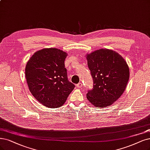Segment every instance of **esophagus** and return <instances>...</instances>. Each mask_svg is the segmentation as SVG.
<instances>
[{
	"label": "esophagus",
	"instance_id": "1",
	"mask_svg": "<svg viewBox=\"0 0 150 150\" xmlns=\"http://www.w3.org/2000/svg\"><path fill=\"white\" fill-rule=\"evenodd\" d=\"M82 86H83V85H82L81 83H78V84L76 85V87L77 88H81L82 87Z\"/></svg>",
	"mask_w": 150,
	"mask_h": 150
}]
</instances>
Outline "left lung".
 Listing matches in <instances>:
<instances>
[{
    "mask_svg": "<svg viewBox=\"0 0 150 150\" xmlns=\"http://www.w3.org/2000/svg\"><path fill=\"white\" fill-rule=\"evenodd\" d=\"M86 58L93 80V88L88 90L86 98L96 107L110 106L125 91L129 67L118 53L109 49L97 50Z\"/></svg>",
    "mask_w": 150,
    "mask_h": 150,
    "instance_id": "1",
    "label": "left lung"
}]
</instances>
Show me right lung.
Returning <instances> with one entry per match:
<instances>
[{
  "label": "right lung",
  "instance_id": "add662e5",
  "mask_svg": "<svg viewBox=\"0 0 150 150\" xmlns=\"http://www.w3.org/2000/svg\"><path fill=\"white\" fill-rule=\"evenodd\" d=\"M67 53L55 48L43 49L28 62L25 76L30 92L47 108L62 106L75 88L67 79Z\"/></svg>",
  "mask_w": 150,
  "mask_h": 150
}]
</instances>
